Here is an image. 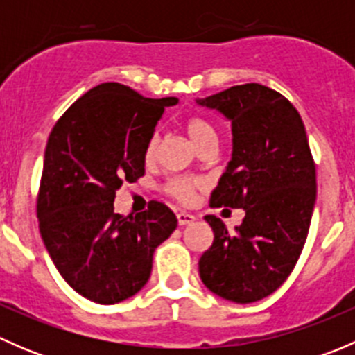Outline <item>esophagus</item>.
Masks as SVG:
<instances>
[{"mask_svg": "<svg viewBox=\"0 0 355 355\" xmlns=\"http://www.w3.org/2000/svg\"><path fill=\"white\" fill-rule=\"evenodd\" d=\"M177 220H178V225H191L196 221V216L194 214L184 213V211H182V213H177Z\"/></svg>", "mask_w": 355, "mask_h": 355, "instance_id": "1", "label": "esophagus"}]
</instances>
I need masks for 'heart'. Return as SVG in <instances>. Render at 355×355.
<instances>
[{"label": "heart", "mask_w": 355, "mask_h": 355, "mask_svg": "<svg viewBox=\"0 0 355 355\" xmlns=\"http://www.w3.org/2000/svg\"><path fill=\"white\" fill-rule=\"evenodd\" d=\"M184 128L198 149H202L207 144H216L218 137L214 128L198 114H191V116L185 118ZM157 144H159V135H157V132H153L144 146L146 161L155 159ZM200 187H202V182L196 177H173L164 184V192L173 199L180 200V202H191Z\"/></svg>", "instance_id": "b5f03b06"}]
</instances>
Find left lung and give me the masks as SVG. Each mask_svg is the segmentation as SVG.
<instances>
[{"label": "left lung", "mask_w": 355, "mask_h": 355, "mask_svg": "<svg viewBox=\"0 0 355 355\" xmlns=\"http://www.w3.org/2000/svg\"><path fill=\"white\" fill-rule=\"evenodd\" d=\"M232 121L234 151L211 194V207H244L230 234L214 214V241L200 256L199 275L211 292L232 302L264 299L299 261L316 200V164L299 111L261 84L234 85L199 99Z\"/></svg>", "instance_id": "1"}]
</instances>
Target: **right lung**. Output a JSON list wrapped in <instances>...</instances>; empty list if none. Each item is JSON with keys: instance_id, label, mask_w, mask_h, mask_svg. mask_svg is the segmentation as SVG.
<instances>
[{"instance_id": "right-lung-1", "label": "right lung", "mask_w": 355, "mask_h": 355, "mask_svg": "<svg viewBox=\"0 0 355 355\" xmlns=\"http://www.w3.org/2000/svg\"><path fill=\"white\" fill-rule=\"evenodd\" d=\"M177 98H144L128 85L92 87L49 134L37 192L46 249L75 292L116 304L148 284L153 254L177 228V216L151 200L142 213L113 209L116 191L144 175V146Z\"/></svg>"}]
</instances>
